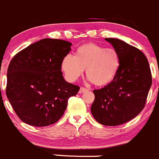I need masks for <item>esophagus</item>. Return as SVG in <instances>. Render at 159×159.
Here are the masks:
<instances>
[{
  "label": "esophagus",
  "instance_id": "34e87169",
  "mask_svg": "<svg viewBox=\"0 0 159 159\" xmlns=\"http://www.w3.org/2000/svg\"><path fill=\"white\" fill-rule=\"evenodd\" d=\"M88 90H89V89H86V88H85V87H80V89L79 93H83L87 92Z\"/></svg>",
  "mask_w": 159,
  "mask_h": 159
}]
</instances>
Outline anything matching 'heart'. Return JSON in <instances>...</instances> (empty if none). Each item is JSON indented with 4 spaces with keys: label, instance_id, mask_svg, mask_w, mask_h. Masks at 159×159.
Listing matches in <instances>:
<instances>
[{
    "label": "heart",
    "instance_id": "obj_1",
    "mask_svg": "<svg viewBox=\"0 0 159 159\" xmlns=\"http://www.w3.org/2000/svg\"><path fill=\"white\" fill-rule=\"evenodd\" d=\"M120 64V55L116 49L87 43L80 46L74 56L67 55L62 69L69 81H76L86 70V77L94 85L105 86L117 76Z\"/></svg>",
    "mask_w": 159,
    "mask_h": 159
}]
</instances>
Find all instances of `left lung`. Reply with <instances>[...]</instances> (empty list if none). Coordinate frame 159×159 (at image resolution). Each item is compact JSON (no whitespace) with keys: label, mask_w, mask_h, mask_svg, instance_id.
Returning a JSON list of instances; mask_svg holds the SVG:
<instances>
[{"label":"left lung","mask_w":159,"mask_h":159,"mask_svg":"<svg viewBox=\"0 0 159 159\" xmlns=\"http://www.w3.org/2000/svg\"><path fill=\"white\" fill-rule=\"evenodd\" d=\"M120 55V64L114 80L94 89L91 113L97 122L117 126L141 113L152 83L148 61L144 53L120 39H105Z\"/></svg>","instance_id":"8db88e82"}]
</instances>
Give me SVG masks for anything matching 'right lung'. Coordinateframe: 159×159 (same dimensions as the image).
Returning <instances> with one entry per match:
<instances>
[{"label":"right lung","instance_id":"right-lung-1","mask_svg":"<svg viewBox=\"0 0 159 159\" xmlns=\"http://www.w3.org/2000/svg\"><path fill=\"white\" fill-rule=\"evenodd\" d=\"M72 43L44 39L17 53L7 68L6 95L24 123L45 127L64 114L70 97L80 86L65 81L62 62Z\"/></svg>","mask_w":159,"mask_h":159}]
</instances>
